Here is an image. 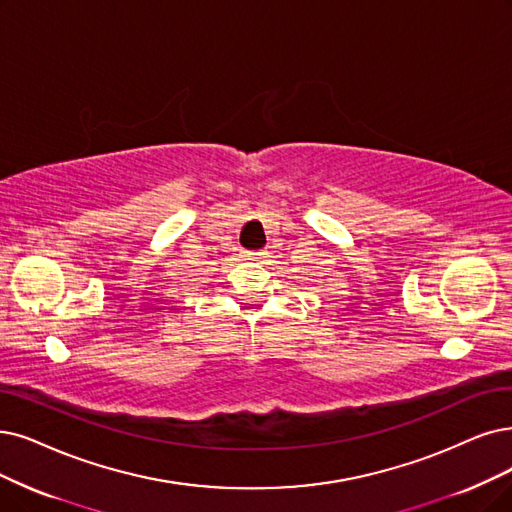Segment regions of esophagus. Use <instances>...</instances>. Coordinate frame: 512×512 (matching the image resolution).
<instances>
[{"instance_id": "obj_1", "label": "esophagus", "mask_w": 512, "mask_h": 512, "mask_svg": "<svg viewBox=\"0 0 512 512\" xmlns=\"http://www.w3.org/2000/svg\"><path fill=\"white\" fill-rule=\"evenodd\" d=\"M264 258V252H248L245 254V260H250V262H260Z\"/></svg>"}]
</instances>
